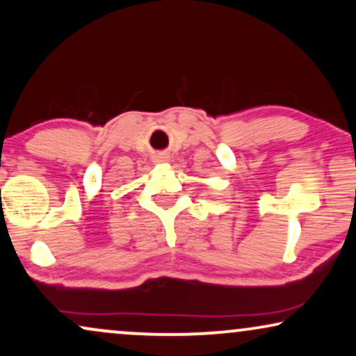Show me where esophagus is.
Listing matches in <instances>:
<instances>
[{
  "label": "esophagus",
  "instance_id": "1",
  "mask_svg": "<svg viewBox=\"0 0 356 356\" xmlns=\"http://www.w3.org/2000/svg\"><path fill=\"white\" fill-rule=\"evenodd\" d=\"M154 162H165V160H168V154L165 152H159L157 155H154Z\"/></svg>",
  "mask_w": 356,
  "mask_h": 356
}]
</instances>
